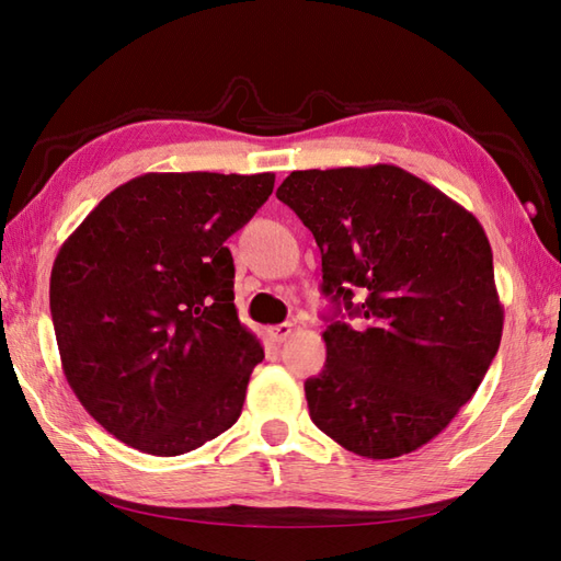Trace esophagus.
<instances>
[{"mask_svg":"<svg viewBox=\"0 0 561 561\" xmlns=\"http://www.w3.org/2000/svg\"><path fill=\"white\" fill-rule=\"evenodd\" d=\"M267 332H270V337L274 342H284L294 332V325L291 323H279V325H272Z\"/></svg>","mask_w":561,"mask_h":561,"instance_id":"1","label":"esophagus"}]
</instances>
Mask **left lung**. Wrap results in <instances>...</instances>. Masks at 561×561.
I'll return each mask as SVG.
<instances>
[{"label":"left lung","mask_w":561,"mask_h":561,"mask_svg":"<svg viewBox=\"0 0 561 561\" xmlns=\"http://www.w3.org/2000/svg\"><path fill=\"white\" fill-rule=\"evenodd\" d=\"M277 197L316 238L335 316L359 320L332 318L323 332L325 366L304 386L313 424L364 458L422 448L474 396L502 342L482 224L390 163L294 171Z\"/></svg>","instance_id":"8db88e82"}]
</instances>
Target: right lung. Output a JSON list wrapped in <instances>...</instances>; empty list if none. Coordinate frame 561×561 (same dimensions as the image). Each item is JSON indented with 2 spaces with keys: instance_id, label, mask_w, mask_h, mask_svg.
<instances>
[{
  "instance_id": "add662e5",
  "label": "right lung",
  "mask_w": 561,
  "mask_h": 561,
  "mask_svg": "<svg viewBox=\"0 0 561 561\" xmlns=\"http://www.w3.org/2000/svg\"><path fill=\"white\" fill-rule=\"evenodd\" d=\"M272 187L274 173H145L59 248L50 313L62 371L123 444L181 456L241 416L265 352L238 320L224 243Z\"/></svg>"
}]
</instances>
